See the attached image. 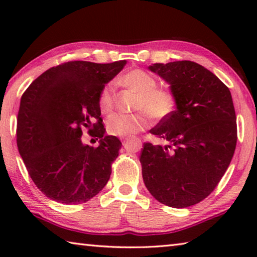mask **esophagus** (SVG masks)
I'll list each match as a JSON object with an SVG mask.
<instances>
[{
  "label": "esophagus",
  "mask_w": 257,
  "mask_h": 257,
  "mask_svg": "<svg viewBox=\"0 0 257 257\" xmlns=\"http://www.w3.org/2000/svg\"><path fill=\"white\" fill-rule=\"evenodd\" d=\"M125 139H127V138H123V137H122V138H121V142L124 143V142H125Z\"/></svg>",
  "instance_id": "1"
}]
</instances>
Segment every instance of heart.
<instances>
[{
    "instance_id": "obj_1",
    "label": "heart",
    "mask_w": 257,
    "mask_h": 257,
    "mask_svg": "<svg viewBox=\"0 0 257 257\" xmlns=\"http://www.w3.org/2000/svg\"><path fill=\"white\" fill-rule=\"evenodd\" d=\"M120 81L138 94L135 110L141 111L135 114L114 113L106 119V130L110 135L118 137H129L145 130L150 125V118L164 120L170 116L176 108V97L170 90L158 88V82L150 73L143 70H132L125 73ZM115 86L108 82L103 87L99 95V108L107 113L114 105Z\"/></svg>"
}]
</instances>
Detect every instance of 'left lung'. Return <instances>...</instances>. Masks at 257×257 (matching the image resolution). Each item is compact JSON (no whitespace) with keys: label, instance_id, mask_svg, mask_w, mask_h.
I'll return each instance as SVG.
<instances>
[{"label":"left lung","instance_id":"8db88e82","mask_svg":"<svg viewBox=\"0 0 257 257\" xmlns=\"http://www.w3.org/2000/svg\"><path fill=\"white\" fill-rule=\"evenodd\" d=\"M170 85L176 110L151 129L167 145L145 143L143 179L156 201L184 208L206 198L227 171L236 150L231 93L214 73L193 61L149 67Z\"/></svg>","mask_w":257,"mask_h":257}]
</instances>
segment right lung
<instances>
[{
    "label": "right lung",
    "instance_id": "add662e5",
    "mask_svg": "<svg viewBox=\"0 0 257 257\" xmlns=\"http://www.w3.org/2000/svg\"><path fill=\"white\" fill-rule=\"evenodd\" d=\"M127 61H70L36 78L21 96L17 145L35 185L55 202L81 204L101 191L119 155L121 142L105 136L99 95ZM84 127L100 139L82 143Z\"/></svg>",
    "mask_w": 257,
    "mask_h": 257
}]
</instances>
